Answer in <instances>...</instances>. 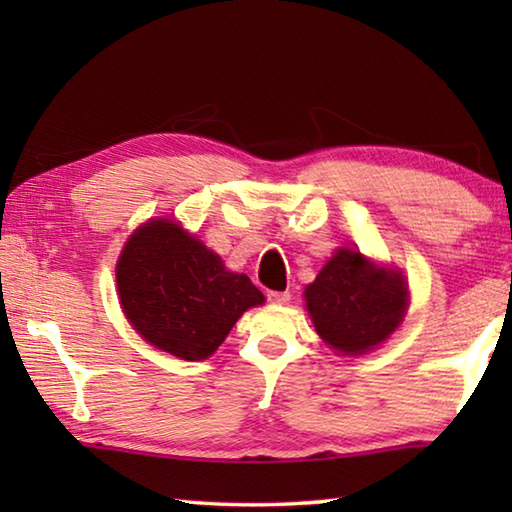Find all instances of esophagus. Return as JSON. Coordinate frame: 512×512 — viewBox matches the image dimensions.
I'll use <instances>...</instances> for the list:
<instances>
[{"instance_id": "esophagus-1", "label": "esophagus", "mask_w": 512, "mask_h": 512, "mask_svg": "<svg viewBox=\"0 0 512 512\" xmlns=\"http://www.w3.org/2000/svg\"><path fill=\"white\" fill-rule=\"evenodd\" d=\"M268 302H273V305H287L291 300V293L289 291H268L266 293Z\"/></svg>"}]
</instances>
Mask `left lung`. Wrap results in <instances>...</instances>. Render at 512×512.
Listing matches in <instances>:
<instances>
[{
    "instance_id": "1",
    "label": "left lung",
    "mask_w": 512,
    "mask_h": 512,
    "mask_svg": "<svg viewBox=\"0 0 512 512\" xmlns=\"http://www.w3.org/2000/svg\"><path fill=\"white\" fill-rule=\"evenodd\" d=\"M309 316L329 348L363 354L395 332L406 311V287L357 250L343 248L305 289Z\"/></svg>"
}]
</instances>
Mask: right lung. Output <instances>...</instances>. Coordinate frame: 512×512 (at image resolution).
Wrapping results in <instances>:
<instances>
[{
    "label": "right lung",
    "mask_w": 512,
    "mask_h": 512,
    "mask_svg": "<svg viewBox=\"0 0 512 512\" xmlns=\"http://www.w3.org/2000/svg\"><path fill=\"white\" fill-rule=\"evenodd\" d=\"M119 300L137 334L158 350L201 361L219 348L264 296L248 275L225 271L219 255L178 223H144L117 262Z\"/></svg>",
    "instance_id": "1"
}]
</instances>
